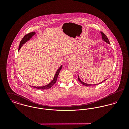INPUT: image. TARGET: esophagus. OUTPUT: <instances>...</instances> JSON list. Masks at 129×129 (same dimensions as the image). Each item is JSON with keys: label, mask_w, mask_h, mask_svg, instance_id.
I'll use <instances>...</instances> for the list:
<instances>
[{"label": "esophagus", "mask_w": 129, "mask_h": 129, "mask_svg": "<svg viewBox=\"0 0 129 129\" xmlns=\"http://www.w3.org/2000/svg\"><path fill=\"white\" fill-rule=\"evenodd\" d=\"M73 60H74V59H73V58L72 57H71V56L69 57L68 58V59H67L68 61V62H70L72 61Z\"/></svg>", "instance_id": "esophagus-1"}]
</instances>
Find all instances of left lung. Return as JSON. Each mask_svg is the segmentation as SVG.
Wrapping results in <instances>:
<instances>
[{"instance_id":"1","label":"left lung","mask_w":129,"mask_h":129,"mask_svg":"<svg viewBox=\"0 0 129 129\" xmlns=\"http://www.w3.org/2000/svg\"><path fill=\"white\" fill-rule=\"evenodd\" d=\"M100 33H101V36H102V40H103L105 42H106V43H108V44H110V42H109V40H108V38H107V37L105 35V34H104L103 32H100ZM78 80L79 81V82H80L82 84H83L84 85L86 86H91V85H98V84H100V83H102V82L104 81L105 80H107V79H105L104 80H103V81H102L101 82H100V83H98V84H88V83H85V82H83V81H82L80 79L79 75H78Z\"/></svg>"}]
</instances>
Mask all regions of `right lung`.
<instances>
[{"label":"right lung","instance_id":"1","mask_svg":"<svg viewBox=\"0 0 129 129\" xmlns=\"http://www.w3.org/2000/svg\"><path fill=\"white\" fill-rule=\"evenodd\" d=\"M35 34H36V33L35 32H31V33L26 35L24 37H23V39H22V40L20 42V45H19V46L18 51L20 50V49L22 47V46L25 43H26L28 41L30 40V39L31 38H32V37H33ZM62 66L61 65L58 69V70H57V71L55 73V74L54 75V77L52 81L50 83H49V84H47L45 86H32V87H33L34 88H37V89H48L51 88L53 86V85L56 82V81L57 80V78L58 77V75L59 74V72L60 71L61 69H62Z\"/></svg>","mask_w":129,"mask_h":129}]
</instances>
